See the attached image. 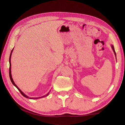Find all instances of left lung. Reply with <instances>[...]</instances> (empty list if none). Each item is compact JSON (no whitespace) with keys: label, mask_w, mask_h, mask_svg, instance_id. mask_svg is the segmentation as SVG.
<instances>
[{"label":"left lung","mask_w":125,"mask_h":125,"mask_svg":"<svg viewBox=\"0 0 125 125\" xmlns=\"http://www.w3.org/2000/svg\"><path fill=\"white\" fill-rule=\"evenodd\" d=\"M111 47H112V49H113V52H114V53H115V57H116V53H115V48H114V46H113V45H111Z\"/></svg>","instance_id":"8db88e82"}]
</instances>
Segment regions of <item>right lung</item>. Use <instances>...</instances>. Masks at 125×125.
Wrapping results in <instances>:
<instances>
[{
    "label": "right lung",
    "mask_w": 125,
    "mask_h": 125,
    "mask_svg": "<svg viewBox=\"0 0 125 125\" xmlns=\"http://www.w3.org/2000/svg\"><path fill=\"white\" fill-rule=\"evenodd\" d=\"M13 49L12 50V51H11V52H10V58H9V63H10V70H9V75H10V81H11V82L12 83V84H13V85L14 86H15L16 87H17V88L18 89V90L19 91H20V92L21 93V94L23 95V97H26V98H29V99H39V98H43V97H47V96H48V95L49 94V92L48 93V94H47L46 95H43V96H42V97H38V98H30V97H29L28 96H27V95H26L24 93H23L21 90L19 88V87L17 86V85H16L15 84V83H14V81H13V78H12V75H11V70H10V69H11V67H10V66H11V63H10V58H11V55H12V52H13Z\"/></svg>",
    "instance_id": "right-lung-1"
}]
</instances>
